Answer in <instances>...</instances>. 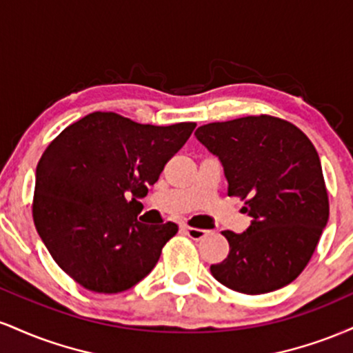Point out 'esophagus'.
<instances>
[{"label": "esophagus", "instance_id": "esophagus-1", "mask_svg": "<svg viewBox=\"0 0 353 353\" xmlns=\"http://www.w3.org/2000/svg\"><path fill=\"white\" fill-rule=\"evenodd\" d=\"M182 230H184V232L188 234L190 239H194V241H201V239H204L205 236H208V230L189 228V225H184V228H182Z\"/></svg>", "mask_w": 353, "mask_h": 353}]
</instances>
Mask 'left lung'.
Wrapping results in <instances>:
<instances>
[{
  "mask_svg": "<svg viewBox=\"0 0 353 353\" xmlns=\"http://www.w3.org/2000/svg\"><path fill=\"white\" fill-rule=\"evenodd\" d=\"M197 141L221 161L229 196L247 199L245 232L224 230L229 255L210 265L236 290L274 292L299 277L329 221V197L314 144L299 128L272 116L201 125Z\"/></svg>",
  "mask_w": 353,
  "mask_h": 353,
  "instance_id": "obj_1",
  "label": "left lung"
}]
</instances>
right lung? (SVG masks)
I'll return each mask as SVG.
<instances>
[{"label": "right lung", "mask_w": 353, "mask_h": 353, "mask_svg": "<svg viewBox=\"0 0 353 353\" xmlns=\"http://www.w3.org/2000/svg\"><path fill=\"white\" fill-rule=\"evenodd\" d=\"M194 128L92 112L43 152L36 168V230L56 264L84 289L124 292L157 264L177 225L137 221L139 199Z\"/></svg>", "instance_id": "add662e5"}]
</instances>
